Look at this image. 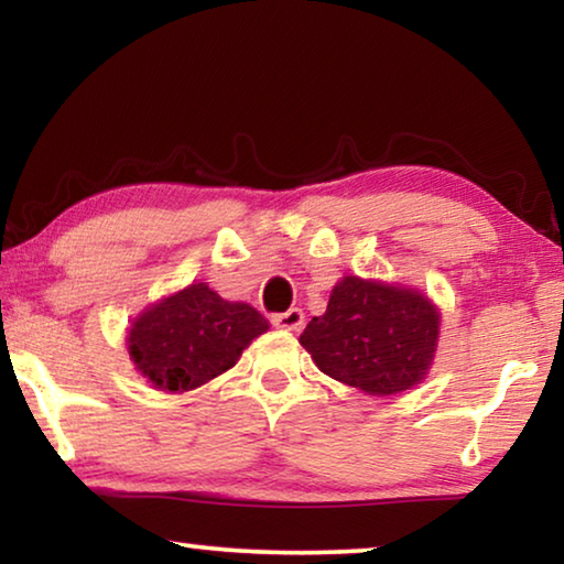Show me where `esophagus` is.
Returning <instances> with one entry per match:
<instances>
[{"mask_svg":"<svg viewBox=\"0 0 564 564\" xmlns=\"http://www.w3.org/2000/svg\"><path fill=\"white\" fill-rule=\"evenodd\" d=\"M271 323L275 328H283V330H299L303 326V311L301 308H291L285 313H275L271 318Z\"/></svg>","mask_w":564,"mask_h":564,"instance_id":"34e87169","label":"esophagus"}]
</instances>
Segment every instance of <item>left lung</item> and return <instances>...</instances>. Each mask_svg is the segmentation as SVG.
<instances>
[{
	"mask_svg": "<svg viewBox=\"0 0 564 564\" xmlns=\"http://www.w3.org/2000/svg\"><path fill=\"white\" fill-rule=\"evenodd\" d=\"M437 326L435 305L420 293L346 275L326 313L301 333V346L340 383L368 395H393L425 378Z\"/></svg>",
	"mask_w": 564,
	"mask_h": 564,
	"instance_id": "1",
	"label": "left lung"
}]
</instances>
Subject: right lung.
I'll return each mask as SVG.
<instances>
[{"mask_svg": "<svg viewBox=\"0 0 564 564\" xmlns=\"http://www.w3.org/2000/svg\"><path fill=\"white\" fill-rule=\"evenodd\" d=\"M263 330L269 321L251 305L224 301L206 283H194L141 313L129 330V352L141 376L181 393L234 368Z\"/></svg>", "mask_w": 564, "mask_h": 564, "instance_id": "add662e5", "label": "right lung"}]
</instances>
